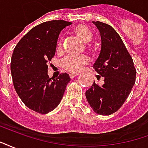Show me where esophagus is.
<instances>
[{
    "label": "esophagus",
    "mask_w": 148,
    "mask_h": 148,
    "mask_svg": "<svg viewBox=\"0 0 148 148\" xmlns=\"http://www.w3.org/2000/svg\"><path fill=\"white\" fill-rule=\"evenodd\" d=\"M77 75H78L77 74H70V77H71V78H74V77H76Z\"/></svg>",
    "instance_id": "1"
}]
</instances>
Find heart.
Masks as SVG:
<instances>
[{"label": "heart", "instance_id": "obj_1", "mask_svg": "<svg viewBox=\"0 0 148 148\" xmlns=\"http://www.w3.org/2000/svg\"><path fill=\"white\" fill-rule=\"evenodd\" d=\"M73 32L84 43H89L93 39V34L89 27L85 24H78L74 27ZM63 50L62 41L59 40L57 43V51L62 52ZM87 51L91 55L95 53V50L92 47H87ZM89 63V58L86 55L81 56H68L62 62V66L65 70L71 73H77L82 69L84 66Z\"/></svg>", "mask_w": 148, "mask_h": 148}]
</instances>
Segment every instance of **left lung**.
Segmentation results:
<instances>
[{
	"instance_id": "left-lung-1",
	"label": "left lung",
	"mask_w": 148,
	"mask_h": 148,
	"mask_svg": "<svg viewBox=\"0 0 148 148\" xmlns=\"http://www.w3.org/2000/svg\"><path fill=\"white\" fill-rule=\"evenodd\" d=\"M93 23L101 39V52L93 68L104 77V84L99 86L94 82L86 97L96 113L111 115L123 106L130 94L136 82V70L121 36L112 27L100 21Z\"/></svg>"
}]
</instances>
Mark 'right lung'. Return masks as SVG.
I'll return each instance as SVG.
<instances>
[{
	"mask_svg": "<svg viewBox=\"0 0 148 148\" xmlns=\"http://www.w3.org/2000/svg\"><path fill=\"white\" fill-rule=\"evenodd\" d=\"M65 21H51L37 25L19 41L11 59V74L18 96L27 108L46 114L61 101L68 82V74L56 79L47 74V62L55 56L59 33L71 25Z\"/></svg>",
	"mask_w": 148,
	"mask_h": 148,
	"instance_id": "right-lung-1",
	"label": "right lung"
}]
</instances>
